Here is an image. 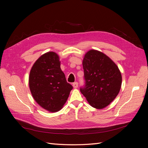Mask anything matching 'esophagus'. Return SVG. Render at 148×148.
I'll return each mask as SVG.
<instances>
[{
  "label": "esophagus",
  "mask_w": 148,
  "mask_h": 148,
  "mask_svg": "<svg viewBox=\"0 0 148 148\" xmlns=\"http://www.w3.org/2000/svg\"><path fill=\"white\" fill-rule=\"evenodd\" d=\"M72 85H73V87L74 88H77L78 86V82H74Z\"/></svg>",
  "instance_id": "1"
}]
</instances>
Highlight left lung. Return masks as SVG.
Returning a JSON list of instances; mask_svg holds the SVG:
<instances>
[{
	"instance_id": "left-lung-1",
	"label": "left lung",
	"mask_w": 148,
	"mask_h": 148,
	"mask_svg": "<svg viewBox=\"0 0 148 148\" xmlns=\"http://www.w3.org/2000/svg\"><path fill=\"white\" fill-rule=\"evenodd\" d=\"M84 86L80 91L89 104L101 109L117 97L122 85V75L114 62L104 53L89 51L83 60Z\"/></svg>"
}]
</instances>
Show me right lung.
<instances>
[{
	"mask_svg": "<svg viewBox=\"0 0 148 148\" xmlns=\"http://www.w3.org/2000/svg\"><path fill=\"white\" fill-rule=\"evenodd\" d=\"M29 86L34 99L52 112L62 109L73 89L60 69L59 57L53 52L44 53L36 61L30 71Z\"/></svg>",
	"mask_w": 148,
	"mask_h": 148,
	"instance_id": "add662e5",
	"label": "right lung"
}]
</instances>
